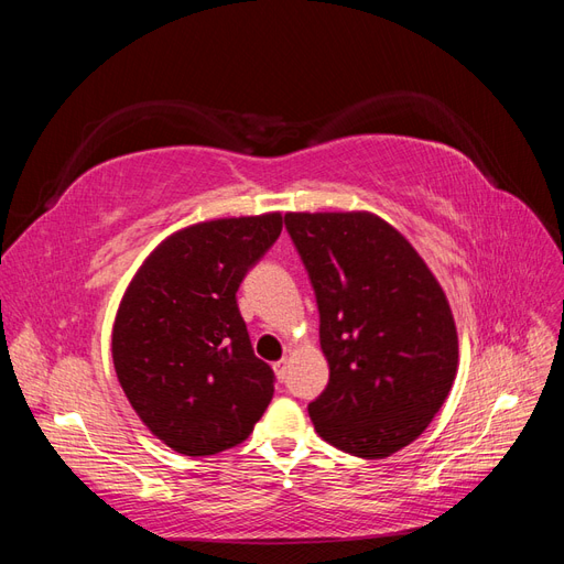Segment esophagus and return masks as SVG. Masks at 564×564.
Returning <instances> with one entry per match:
<instances>
[{"mask_svg": "<svg viewBox=\"0 0 564 564\" xmlns=\"http://www.w3.org/2000/svg\"><path fill=\"white\" fill-rule=\"evenodd\" d=\"M286 360H280V362H275V365H272V369H275V377L280 379V381H284L286 379Z\"/></svg>", "mask_w": 564, "mask_h": 564, "instance_id": "1", "label": "esophagus"}]
</instances>
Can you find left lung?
<instances>
[{
    "label": "left lung",
    "mask_w": 564,
    "mask_h": 564,
    "mask_svg": "<svg viewBox=\"0 0 564 564\" xmlns=\"http://www.w3.org/2000/svg\"><path fill=\"white\" fill-rule=\"evenodd\" d=\"M319 311L329 383L308 404L329 445L386 458L445 404L458 336L445 292L416 249L369 212L286 214Z\"/></svg>",
    "instance_id": "obj_1"
}]
</instances>
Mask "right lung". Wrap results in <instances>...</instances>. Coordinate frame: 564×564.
Returning <instances> with one entry per match:
<instances>
[{
  "label": "right lung",
  "instance_id": "right-lung-1",
  "mask_svg": "<svg viewBox=\"0 0 564 564\" xmlns=\"http://www.w3.org/2000/svg\"><path fill=\"white\" fill-rule=\"evenodd\" d=\"M280 232L278 212L183 228L148 256L119 303V386L178 454L240 445L272 400L275 373L253 355L235 294Z\"/></svg>",
  "mask_w": 564,
  "mask_h": 564
}]
</instances>
